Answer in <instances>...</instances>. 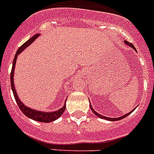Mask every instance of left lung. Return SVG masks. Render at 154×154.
I'll return each mask as SVG.
<instances>
[{
  "label": "left lung",
  "mask_w": 154,
  "mask_h": 154,
  "mask_svg": "<svg viewBox=\"0 0 154 154\" xmlns=\"http://www.w3.org/2000/svg\"><path fill=\"white\" fill-rule=\"evenodd\" d=\"M125 44H126V45H128L129 47H131V48H133V49H134V50H135V51H136V48H135L134 47V45H133L132 44L129 43V42H128L127 41H125ZM90 106H91V111H92V112H93V113H94V114H95V115H96L97 117H99V118L105 119V120H107V121H120V120H121V119L125 118V117H127V116H128V115L130 114V113H131V112H133V110L135 109H133V110L130 111L129 113H126V114H125V115H123V116H121V117H114V118H112V117H105V116H103V115L99 114V113H97V112L95 110V109H93V107H91V105H90Z\"/></svg>",
  "instance_id": "1"
}]
</instances>
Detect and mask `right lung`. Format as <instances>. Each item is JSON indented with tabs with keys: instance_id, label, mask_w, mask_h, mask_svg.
<instances>
[{
	"instance_id": "add662e5",
	"label": "right lung",
	"mask_w": 154,
	"mask_h": 154,
	"mask_svg": "<svg viewBox=\"0 0 154 154\" xmlns=\"http://www.w3.org/2000/svg\"><path fill=\"white\" fill-rule=\"evenodd\" d=\"M40 36V33H37L34 36L29 38L26 42L23 44L22 46H20L18 51H16V54L15 55V58H14L13 63H12V69H11V89H12V92L14 94V97H15V99L16 103H17L18 106H19V109H21L22 112H23L24 114L27 117H29L30 119H33L34 121H40V122H45V123H49V122H51V121H54L55 120H57L59 117H60L62 116V114L63 113V112L65 111L66 109V103L63 105V106L62 108H60L59 109L56 111H53V112H44V111H40V110H36V109H33L30 107H28L26 106H25L23 104V102L19 99V96H18L17 91L15 88V85H14V71H15V63H16V59H17L18 55L20 54L23 51H24V49L26 48L29 45H30L31 44L33 43V41L37 39V37ZM66 102V101H65Z\"/></svg>"
}]
</instances>
